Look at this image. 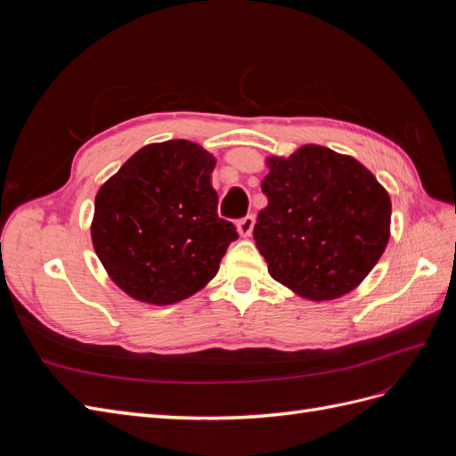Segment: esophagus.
<instances>
[{"instance_id": "obj_1", "label": "esophagus", "mask_w": 456, "mask_h": 456, "mask_svg": "<svg viewBox=\"0 0 456 456\" xmlns=\"http://www.w3.org/2000/svg\"><path fill=\"white\" fill-rule=\"evenodd\" d=\"M253 226H255V216L253 215H247L243 216L240 223H238V232L241 238H249L253 233Z\"/></svg>"}]
</instances>
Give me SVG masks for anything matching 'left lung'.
<instances>
[{
	"label": "left lung",
	"mask_w": 456,
	"mask_h": 456,
	"mask_svg": "<svg viewBox=\"0 0 456 456\" xmlns=\"http://www.w3.org/2000/svg\"><path fill=\"white\" fill-rule=\"evenodd\" d=\"M266 165L253 238L270 275L315 302L350 293L388 245V191L352 156L317 144Z\"/></svg>",
	"instance_id": "8db88e82"
}]
</instances>
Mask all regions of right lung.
<instances>
[{
  "mask_svg": "<svg viewBox=\"0 0 456 456\" xmlns=\"http://www.w3.org/2000/svg\"><path fill=\"white\" fill-rule=\"evenodd\" d=\"M215 158L190 141L148 144L101 186L91 240L112 281L148 305L198 293L220 266L236 226L218 218Z\"/></svg>",
  "mask_w": 456,
  "mask_h": 456,
  "instance_id": "obj_1",
  "label": "right lung"
}]
</instances>
